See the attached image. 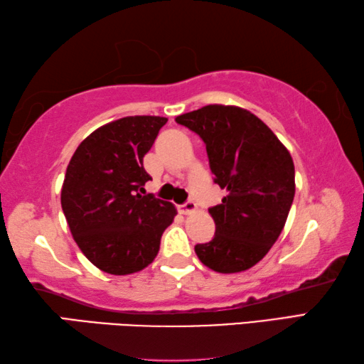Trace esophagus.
<instances>
[{"label":"esophagus","mask_w":364,"mask_h":364,"mask_svg":"<svg viewBox=\"0 0 364 364\" xmlns=\"http://www.w3.org/2000/svg\"><path fill=\"white\" fill-rule=\"evenodd\" d=\"M196 208H197L196 202L188 200V202H184V204H181L180 207H178V210H180L183 215H189V213L196 212Z\"/></svg>","instance_id":"1"}]
</instances>
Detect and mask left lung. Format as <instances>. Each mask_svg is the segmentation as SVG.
Listing matches in <instances>:
<instances>
[{"instance_id": "obj_1", "label": "left lung", "mask_w": 364, "mask_h": 364, "mask_svg": "<svg viewBox=\"0 0 364 364\" xmlns=\"http://www.w3.org/2000/svg\"><path fill=\"white\" fill-rule=\"evenodd\" d=\"M205 143L213 181L226 196L208 208L210 242L197 244L199 260L218 273L254 267L278 241L295 194V170L278 136L249 110L210 104L176 117Z\"/></svg>"}]
</instances>
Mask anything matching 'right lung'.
<instances>
[{"label": "right lung", "instance_id": "add662e5", "mask_svg": "<svg viewBox=\"0 0 364 364\" xmlns=\"http://www.w3.org/2000/svg\"><path fill=\"white\" fill-rule=\"evenodd\" d=\"M168 119L123 117L86 136L65 171L60 205L85 257L109 274H132L154 262L176 208L146 194L143 157Z\"/></svg>", "mask_w": 364, "mask_h": 364}]
</instances>
